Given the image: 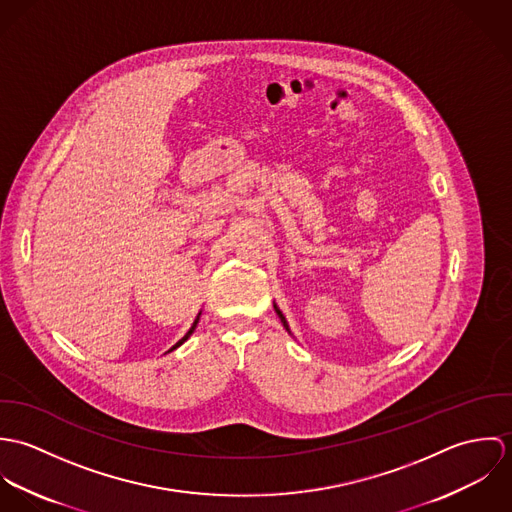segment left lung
<instances>
[{
  "label": "left lung",
  "instance_id": "8db88e82",
  "mask_svg": "<svg viewBox=\"0 0 512 512\" xmlns=\"http://www.w3.org/2000/svg\"><path fill=\"white\" fill-rule=\"evenodd\" d=\"M274 309H276V313H278V317H280V321H282V323H284V327H286V331H288V333H290V335H292V331H290V325H288V321H286V317H284V313H282V311H280V307H278V305H276V303H274Z\"/></svg>",
  "mask_w": 512,
  "mask_h": 512
}]
</instances>
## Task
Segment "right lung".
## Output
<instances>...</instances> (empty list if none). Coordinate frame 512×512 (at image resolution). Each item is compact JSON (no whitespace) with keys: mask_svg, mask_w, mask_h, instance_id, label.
Listing matches in <instances>:
<instances>
[{"mask_svg":"<svg viewBox=\"0 0 512 512\" xmlns=\"http://www.w3.org/2000/svg\"><path fill=\"white\" fill-rule=\"evenodd\" d=\"M199 317H201V313H199V315H197V319H195V321H193V325H191V329H189V331H187V333H185V337H183V339H179V341H177V343H175V345H173V347H171V349H169V351H173V349H177V347H181V345H183V343H185V341H187V339H189V337H191V335H193V331H195V327H197V323H199Z\"/></svg>","mask_w":512,"mask_h":512,"instance_id":"right-lung-1","label":"right lung"}]
</instances>
